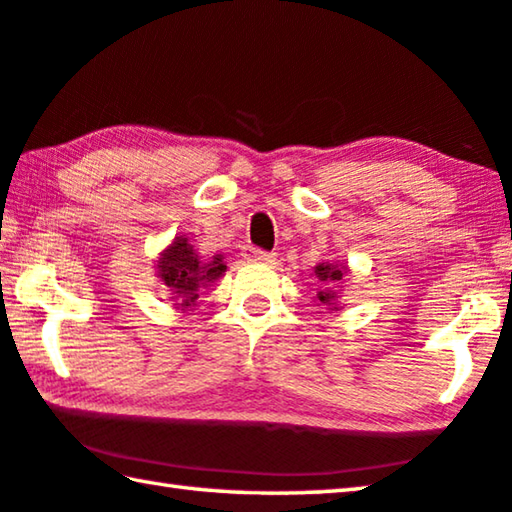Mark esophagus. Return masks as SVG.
I'll return each instance as SVG.
<instances>
[{
    "label": "esophagus",
    "instance_id": "34e87169",
    "mask_svg": "<svg viewBox=\"0 0 512 512\" xmlns=\"http://www.w3.org/2000/svg\"><path fill=\"white\" fill-rule=\"evenodd\" d=\"M241 255H244V259H248V262H273V259H275L273 253H266V250L255 248L250 244L241 248Z\"/></svg>",
    "mask_w": 512,
    "mask_h": 512
}]
</instances>
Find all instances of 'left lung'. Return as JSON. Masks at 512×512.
<instances>
[{"label": "left lung", "mask_w": 512, "mask_h": 512, "mask_svg": "<svg viewBox=\"0 0 512 512\" xmlns=\"http://www.w3.org/2000/svg\"><path fill=\"white\" fill-rule=\"evenodd\" d=\"M316 275L323 282H327V280L339 282L343 277V271H339V268H332L329 264H325V266L320 264V266H316ZM334 300H336V291H332V289L318 293V302H323V305H334Z\"/></svg>", "instance_id": "left-lung-1"}]
</instances>
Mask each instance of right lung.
Segmentation results:
<instances>
[{"label":"right lung","mask_w":512,"mask_h":512,"mask_svg":"<svg viewBox=\"0 0 512 512\" xmlns=\"http://www.w3.org/2000/svg\"><path fill=\"white\" fill-rule=\"evenodd\" d=\"M223 273L225 264H221V257H214L210 264L201 262V257L194 253L185 237H176V241L158 259V275L162 277L164 287L173 293L176 305L183 309L192 307L198 291Z\"/></svg>","instance_id":"add662e5"}]
</instances>
